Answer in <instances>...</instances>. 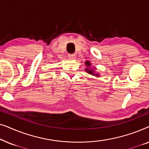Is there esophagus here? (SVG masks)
I'll use <instances>...</instances> for the list:
<instances>
[{
	"label": "esophagus",
	"mask_w": 149,
	"mask_h": 149,
	"mask_svg": "<svg viewBox=\"0 0 149 149\" xmlns=\"http://www.w3.org/2000/svg\"><path fill=\"white\" fill-rule=\"evenodd\" d=\"M75 57H76V55L75 54H68V58L71 59H74Z\"/></svg>",
	"instance_id": "34e87169"
}]
</instances>
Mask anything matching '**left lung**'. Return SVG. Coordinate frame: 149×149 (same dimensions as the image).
<instances>
[{
  "label": "left lung",
  "mask_w": 149,
  "mask_h": 149,
  "mask_svg": "<svg viewBox=\"0 0 149 149\" xmlns=\"http://www.w3.org/2000/svg\"><path fill=\"white\" fill-rule=\"evenodd\" d=\"M85 66L87 67L85 69V70L86 71V72L88 73L89 74H91L93 75V76H95L97 77H100V74L99 73H96V72H95V68L94 67H91V64L89 61H86V62H85Z\"/></svg>",
  "instance_id": "obj_1"
}]
</instances>
